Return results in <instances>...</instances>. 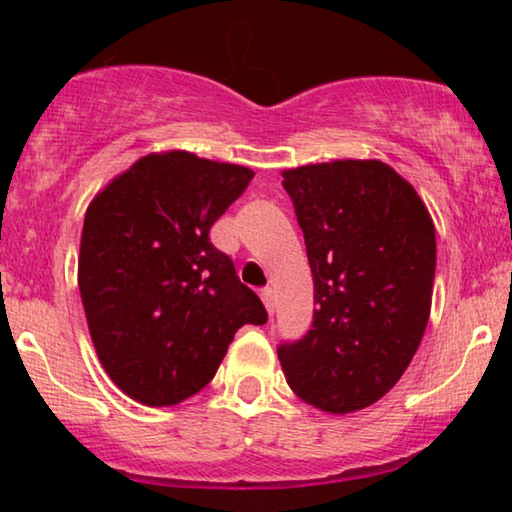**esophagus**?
<instances>
[{
    "label": "esophagus",
    "instance_id": "obj_1",
    "mask_svg": "<svg viewBox=\"0 0 512 512\" xmlns=\"http://www.w3.org/2000/svg\"><path fill=\"white\" fill-rule=\"evenodd\" d=\"M261 300H263L265 310H268V314L272 317V314H275V291H272L270 286H265V289L261 291Z\"/></svg>",
    "mask_w": 512,
    "mask_h": 512
}]
</instances>
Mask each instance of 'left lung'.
<instances>
[{
	"mask_svg": "<svg viewBox=\"0 0 512 512\" xmlns=\"http://www.w3.org/2000/svg\"><path fill=\"white\" fill-rule=\"evenodd\" d=\"M305 235L314 321L277 356L293 394L321 412L368 408L401 380L429 324L436 228L382 160L282 172Z\"/></svg>",
	"mask_w": 512,
	"mask_h": 512,
	"instance_id": "obj_1",
	"label": "left lung"
}]
</instances>
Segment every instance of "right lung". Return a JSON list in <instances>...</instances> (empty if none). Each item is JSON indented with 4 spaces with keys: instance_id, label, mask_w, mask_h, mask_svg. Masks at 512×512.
Returning <instances> with one entry per match:
<instances>
[{
    "instance_id": "obj_1",
    "label": "right lung",
    "mask_w": 512,
    "mask_h": 512,
    "mask_svg": "<svg viewBox=\"0 0 512 512\" xmlns=\"http://www.w3.org/2000/svg\"><path fill=\"white\" fill-rule=\"evenodd\" d=\"M254 172L188 151L149 153L86 209L79 291L111 382L151 408L198 394L237 328L265 324L261 298L209 242Z\"/></svg>"
}]
</instances>
